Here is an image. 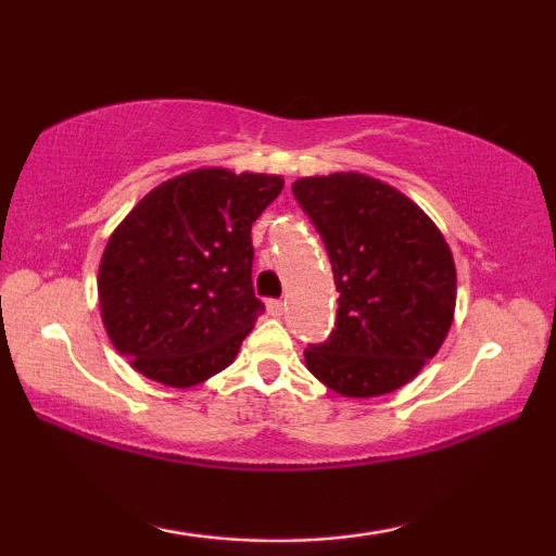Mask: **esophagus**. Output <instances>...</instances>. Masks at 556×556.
<instances>
[{"mask_svg": "<svg viewBox=\"0 0 556 556\" xmlns=\"http://www.w3.org/2000/svg\"><path fill=\"white\" fill-rule=\"evenodd\" d=\"M268 311H270L273 316H283L286 303H283V301H278V299H270V301H268Z\"/></svg>", "mask_w": 556, "mask_h": 556, "instance_id": "esophagus-1", "label": "esophagus"}]
</instances>
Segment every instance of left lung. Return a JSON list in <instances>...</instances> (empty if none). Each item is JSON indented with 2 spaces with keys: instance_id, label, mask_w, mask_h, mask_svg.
Wrapping results in <instances>:
<instances>
[{
  "instance_id": "8db88e82",
  "label": "left lung",
  "mask_w": 556,
  "mask_h": 556,
  "mask_svg": "<svg viewBox=\"0 0 556 556\" xmlns=\"http://www.w3.org/2000/svg\"><path fill=\"white\" fill-rule=\"evenodd\" d=\"M293 197L321 235L339 291L337 329L303 352L308 371L356 400L413 382L455 314L443 232L400 189L359 172L295 179Z\"/></svg>"
}]
</instances>
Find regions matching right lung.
I'll list each match as a JSON object with an SVG mask.
<instances>
[{"mask_svg":"<svg viewBox=\"0 0 556 556\" xmlns=\"http://www.w3.org/2000/svg\"><path fill=\"white\" fill-rule=\"evenodd\" d=\"M280 189L278 174L204 166L151 189L113 230L98 303L111 344L139 375L187 390L235 362L265 311L250 227Z\"/></svg>","mask_w":556,"mask_h":556,"instance_id":"add662e5","label":"right lung"}]
</instances>
